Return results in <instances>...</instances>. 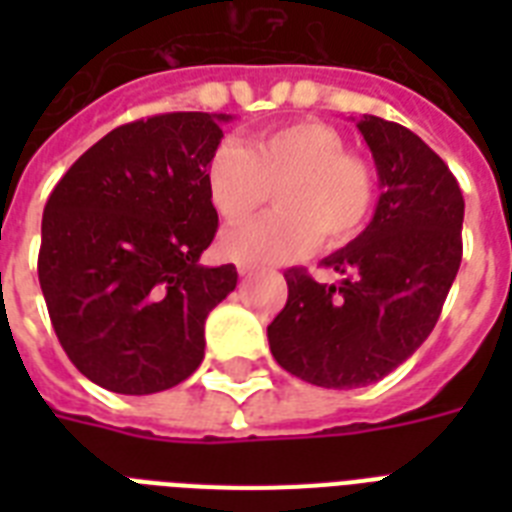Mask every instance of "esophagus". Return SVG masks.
Here are the masks:
<instances>
[{"mask_svg": "<svg viewBox=\"0 0 512 512\" xmlns=\"http://www.w3.org/2000/svg\"><path fill=\"white\" fill-rule=\"evenodd\" d=\"M252 271H255V265L239 263V273H241V276H252Z\"/></svg>", "mask_w": 512, "mask_h": 512, "instance_id": "1", "label": "esophagus"}]
</instances>
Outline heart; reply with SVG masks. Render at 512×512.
Returning a JSON list of instances; mask_svg holds the SVG:
<instances>
[{"label":"heart","instance_id":"obj_1","mask_svg":"<svg viewBox=\"0 0 512 512\" xmlns=\"http://www.w3.org/2000/svg\"><path fill=\"white\" fill-rule=\"evenodd\" d=\"M207 196L228 225H244L276 191L279 209L225 233L236 263H287L316 244L345 247L361 236L377 201V177L364 156L324 122H289L257 132L247 148L225 140L207 162Z\"/></svg>","mask_w":512,"mask_h":512}]
</instances>
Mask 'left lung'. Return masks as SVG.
Listing matches in <instances>:
<instances>
[{"label": "left lung", "instance_id": "left-lung-1", "mask_svg": "<svg viewBox=\"0 0 512 512\" xmlns=\"http://www.w3.org/2000/svg\"><path fill=\"white\" fill-rule=\"evenodd\" d=\"M356 127L382 188L372 223L321 260L340 284L289 268L287 305L268 327L287 372L337 390L382 380L428 340L462 260L465 199L444 159L380 116Z\"/></svg>", "mask_w": 512, "mask_h": 512}]
</instances>
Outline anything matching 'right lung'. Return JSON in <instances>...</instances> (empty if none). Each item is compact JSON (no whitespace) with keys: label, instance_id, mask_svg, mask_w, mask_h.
<instances>
[{"label":"right lung","instance_id":"right-lung-1","mask_svg":"<svg viewBox=\"0 0 512 512\" xmlns=\"http://www.w3.org/2000/svg\"><path fill=\"white\" fill-rule=\"evenodd\" d=\"M225 114L177 111L116 127L44 204L39 284L66 356L124 396L175 388L204 358V321L236 289L207 268L217 212L207 162Z\"/></svg>","mask_w":512,"mask_h":512}]
</instances>
